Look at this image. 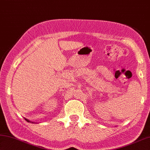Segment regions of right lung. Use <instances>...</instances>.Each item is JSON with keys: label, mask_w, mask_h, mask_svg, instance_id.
<instances>
[{"label": "right lung", "mask_w": 150, "mask_h": 150, "mask_svg": "<svg viewBox=\"0 0 150 150\" xmlns=\"http://www.w3.org/2000/svg\"><path fill=\"white\" fill-rule=\"evenodd\" d=\"M25 120H26V121H28V122H29V121H28V119H25Z\"/></svg>", "instance_id": "add662e5"}]
</instances>
